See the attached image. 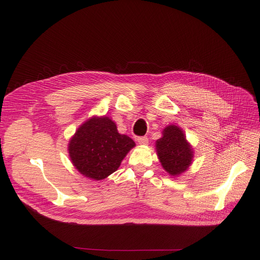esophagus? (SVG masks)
Returning <instances> with one entry per match:
<instances>
[{
	"mask_svg": "<svg viewBox=\"0 0 260 260\" xmlns=\"http://www.w3.org/2000/svg\"><path fill=\"white\" fill-rule=\"evenodd\" d=\"M137 140H138V143L141 145H146L148 143V138L145 137V136L144 137H139Z\"/></svg>",
	"mask_w": 260,
	"mask_h": 260,
	"instance_id": "esophagus-1",
	"label": "esophagus"
}]
</instances>
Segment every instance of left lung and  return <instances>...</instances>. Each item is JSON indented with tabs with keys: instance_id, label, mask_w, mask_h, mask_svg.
<instances>
[{
	"instance_id": "8db88e82",
	"label": "left lung",
	"mask_w": 260,
	"mask_h": 260,
	"mask_svg": "<svg viewBox=\"0 0 260 260\" xmlns=\"http://www.w3.org/2000/svg\"><path fill=\"white\" fill-rule=\"evenodd\" d=\"M156 151L162 168L171 176L181 175L192 165L193 147L177 125H168L162 131V137L156 141Z\"/></svg>"
}]
</instances>
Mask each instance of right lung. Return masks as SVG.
Here are the masks:
<instances>
[{
	"mask_svg": "<svg viewBox=\"0 0 260 260\" xmlns=\"http://www.w3.org/2000/svg\"><path fill=\"white\" fill-rule=\"evenodd\" d=\"M135 145L128 136L118 133L112 119L92 117L76 131L68 143V153L80 174L102 180L118 170Z\"/></svg>",
	"mask_w": 260,
	"mask_h": 260,
	"instance_id": "right-lung-1",
	"label": "right lung"
}]
</instances>
